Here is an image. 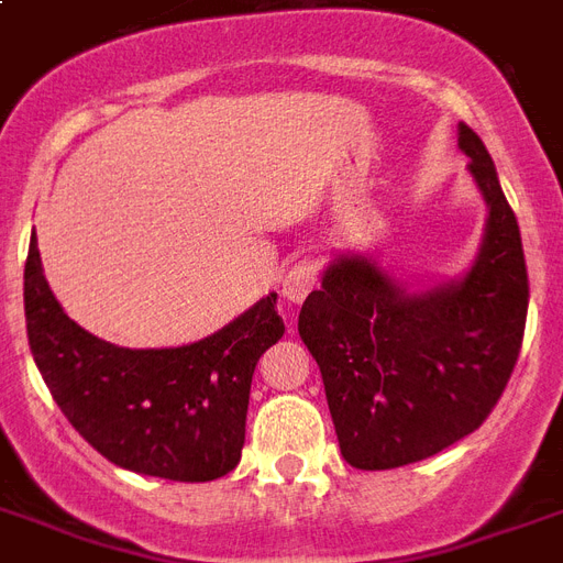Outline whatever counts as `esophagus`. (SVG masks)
Here are the masks:
<instances>
[{
    "label": "esophagus",
    "mask_w": 563,
    "mask_h": 563,
    "mask_svg": "<svg viewBox=\"0 0 563 563\" xmlns=\"http://www.w3.org/2000/svg\"><path fill=\"white\" fill-rule=\"evenodd\" d=\"M319 283V265L310 260H300L289 268L286 280H283V298L289 303H300L312 291V286Z\"/></svg>",
    "instance_id": "esophagus-1"
}]
</instances>
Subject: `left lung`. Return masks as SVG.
Wrapping results in <instances>:
<instances>
[{
    "mask_svg": "<svg viewBox=\"0 0 563 563\" xmlns=\"http://www.w3.org/2000/svg\"><path fill=\"white\" fill-rule=\"evenodd\" d=\"M457 144L490 209L470 274L410 295L351 256L300 307L298 333L321 368L342 457L357 470L424 461L482 428L520 357L529 312L520 224L484 141L461 123Z\"/></svg>",
    "mask_w": 563,
    "mask_h": 563,
    "instance_id": "8db88e82",
    "label": "left lung"
}]
</instances>
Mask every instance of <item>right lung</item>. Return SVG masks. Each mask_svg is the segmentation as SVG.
<instances>
[{
	"mask_svg": "<svg viewBox=\"0 0 563 563\" xmlns=\"http://www.w3.org/2000/svg\"><path fill=\"white\" fill-rule=\"evenodd\" d=\"M29 349L55 405L106 461L167 482H214L242 457L253 368L283 336L277 295L183 349H118L62 310L37 239L23 274Z\"/></svg>",
	"mask_w": 563,
	"mask_h": 563,
	"instance_id": "1",
	"label": "right lung"
}]
</instances>
